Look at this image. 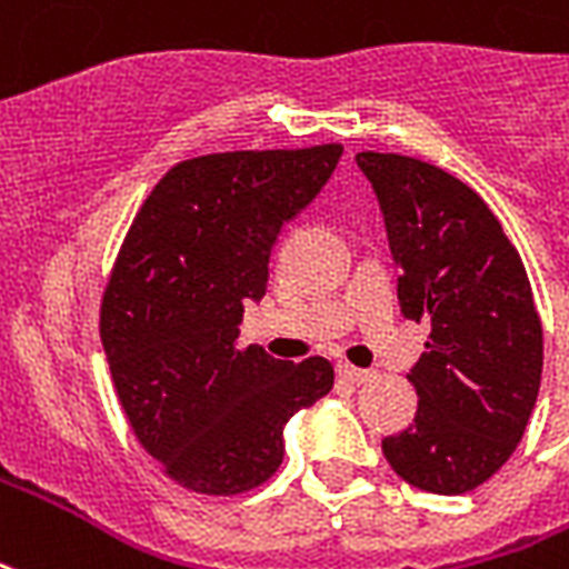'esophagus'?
Listing matches in <instances>:
<instances>
[{"label":"esophagus","instance_id":"34e87169","mask_svg":"<svg viewBox=\"0 0 569 569\" xmlns=\"http://www.w3.org/2000/svg\"><path fill=\"white\" fill-rule=\"evenodd\" d=\"M338 373L347 382H352V386H359V382H368L370 380V370L352 368V365H338Z\"/></svg>","mask_w":569,"mask_h":569}]
</instances>
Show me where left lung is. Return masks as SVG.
Listing matches in <instances>:
<instances>
[{
  "label": "left lung",
  "instance_id": "1",
  "mask_svg": "<svg viewBox=\"0 0 569 569\" xmlns=\"http://www.w3.org/2000/svg\"><path fill=\"white\" fill-rule=\"evenodd\" d=\"M401 268L403 317L428 326L407 373L413 425L382 440L391 470L422 491L465 495L498 473L531 419L542 322L531 280L477 189L401 153H359Z\"/></svg>",
  "mask_w": 569,
  "mask_h": 569
}]
</instances>
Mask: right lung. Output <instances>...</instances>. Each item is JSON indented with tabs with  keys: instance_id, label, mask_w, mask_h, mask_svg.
<instances>
[{
	"instance_id": "right-lung-1",
	"label": "right lung",
	"mask_w": 569,
	"mask_h": 569,
	"mask_svg": "<svg viewBox=\"0 0 569 569\" xmlns=\"http://www.w3.org/2000/svg\"><path fill=\"white\" fill-rule=\"evenodd\" d=\"M343 147L183 159L134 213L99 307L113 389L138 443L199 495H243L283 461V428L335 386L322 356L238 347L286 220L326 187Z\"/></svg>"
}]
</instances>
